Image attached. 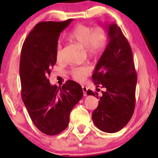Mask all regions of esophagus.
I'll return each instance as SVG.
<instances>
[{
    "label": "esophagus",
    "instance_id": "obj_1",
    "mask_svg": "<svg viewBox=\"0 0 158 158\" xmlns=\"http://www.w3.org/2000/svg\"><path fill=\"white\" fill-rule=\"evenodd\" d=\"M82 89H83V95L84 96H87V90H88V88L87 87H85V86L84 85H82Z\"/></svg>",
    "mask_w": 158,
    "mask_h": 158
}]
</instances>
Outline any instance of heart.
<instances>
[{"label": "heart", "mask_w": 158, "mask_h": 158, "mask_svg": "<svg viewBox=\"0 0 158 158\" xmlns=\"http://www.w3.org/2000/svg\"><path fill=\"white\" fill-rule=\"evenodd\" d=\"M69 39L85 47L88 55L96 56L104 50L109 36L107 31L103 28L98 27L94 29L89 26L78 24L69 34ZM55 57L57 61L62 60V47L60 44H57ZM90 72L88 67H78L73 69L71 75L75 81L83 82Z\"/></svg>", "instance_id": "b5f03b06"}]
</instances>
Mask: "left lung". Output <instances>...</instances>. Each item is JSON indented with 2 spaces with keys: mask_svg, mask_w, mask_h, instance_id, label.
I'll return each instance as SVG.
<instances>
[{
  "mask_svg": "<svg viewBox=\"0 0 158 158\" xmlns=\"http://www.w3.org/2000/svg\"><path fill=\"white\" fill-rule=\"evenodd\" d=\"M106 29L109 43L92 75L96 87L106 90L99 97L92 119L100 130L114 133L124 128L133 115L137 78L130 45L120 27L111 23ZM87 94L98 97V93L90 90Z\"/></svg>",
  "mask_w": 158,
  "mask_h": 158,
  "instance_id": "obj_1",
  "label": "left lung"
}]
</instances>
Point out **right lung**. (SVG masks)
I'll return each mask as SVG.
<instances>
[{"label": "right lung", "instance_id": "right-lung-1", "mask_svg": "<svg viewBox=\"0 0 158 158\" xmlns=\"http://www.w3.org/2000/svg\"><path fill=\"white\" fill-rule=\"evenodd\" d=\"M73 20L38 23L21 49L19 73L23 102L34 124L47 135H58L68 127L70 111L83 96L76 82L68 81L57 87L48 79L57 62L58 38Z\"/></svg>", "mask_w": 158, "mask_h": 158}]
</instances>
